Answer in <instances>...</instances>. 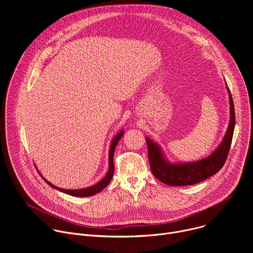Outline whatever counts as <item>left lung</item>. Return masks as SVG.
<instances>
[{
    "label": "left lung",
    "instance_id": "1",
    "mask_svg": "<svg viewBox=\"0 0 253 253\" xmlns=\"http://www.w3.org/2000/svg\"><path fill=\"white\" fill-rule=\"evenodd\" d=\"M226 89L230 106L228 127L219 145L205 158L190 162H170L159 144L148 136L145 137L151 171L159 181L170 186L193 185L217 173L222 168L230 149L235 127L234 104L227 84Z\"/></svg>",
    "mask_w": 253,
    "mask_h": 253
}]
</instances>
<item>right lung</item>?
Returning <instances> with one entry per match:
<instances>
[{
  "instance_id": "right-lung-1",
  "label": "right lung",
  "mask_w": 253,
  "mask_h": 253,
  "mask_svg": "<svg viewBox=\"0 0 253 253\" xmlns=\"http://www.w3.org/2000/svg\"><path fill=\"white\" fill-rule=\"evenodd\" d=\"M123 135H124V129L120 130L115 135V137L113 138V140H112V142L110 144V148H109V156H108V160H109V163H108V164H109V169H108V171H107L106 175L104 176V178L102 180H100V181L97 182L96 184L92 185V186H89V187H86V188H81V189H64V188H60V187L55 186L51 182H49L46 178L43 177V175L40 173L39 170H38V172L41 175V177L45 180V182L48 185H50L52 188H54L56 190H59V191H61L63 193L69 194L71 196H76V197H89V196L95 195V194L99 193L100 191H102L105 187H107L108 184H109L110 181H111V179H112L113 174H114V163H113L114 151H115V148L117 146L119 140L122 138ZM36 169H38V168H36Z\"/></svg>"
}]
</instances>
